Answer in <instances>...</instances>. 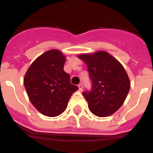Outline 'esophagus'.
<instances>
[{
    "label": "esophagus",
    "mask_w": 153,
    "mask_h": 153,
    "mask_svg": "<svg viewBox=\"0 0 153 153\" xmlns=\"http://www.w3.org/2000/svg\"><path fill=\"white\" fill-rule=\"evenodd\" d=\"M78 87H79V89H80V90H82V89H83V85H82V84H79V85H78Z\"/></svg>",
    "instance_id": "obj_1"
}]
</instances>
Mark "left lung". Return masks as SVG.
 I'll return each instance as SVG.
<instances>
[{
    "label": "left lung",
    "instance_id": "1",
    "mask_svg": "<svg viewBox=\"0 0 153 153\" xmlns=\"http://www.w3.org/2000/svg\"><path fill=\"white\" fill-rule=\"evenodd\" d=\"M79 59L85 62L92 86L83 92L92 113L106 117L119 110L130 89V80L124 68L105 51L81 54Z\"/></svg>",
    "mask_w": 153,
    "mask_h": 153
}]
</instances>
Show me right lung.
<instances>
[{
    "mask_svg": "<svg viewBox=\"0 0 153 153\" xmlns=\"http://www.w3.org/2000/svg\"><path fill=\"white\" fill-rule=\"evenodd\" d=\"M64 63L65 56L59 51H48L32 63L24 77L30 101L48 117L63 113L72 94L78 89L70 83L69 74L64 71Z\"/></svg>",
    "mask_w": 153,
    "mask_h": 153,
    "instance_id": "1",
    "label": "right lung"
}]
</instances>
